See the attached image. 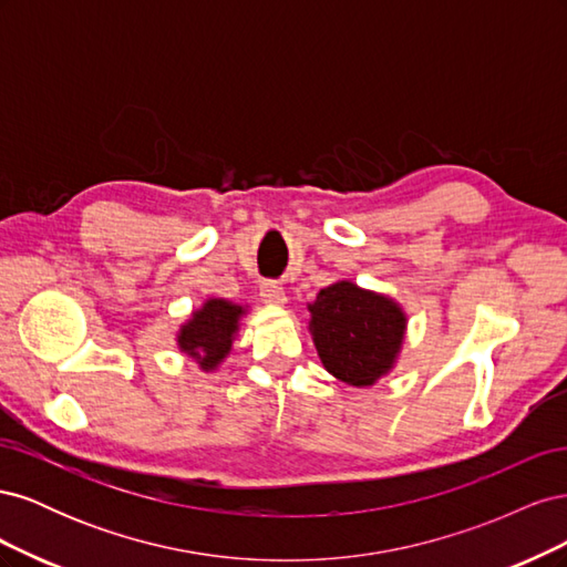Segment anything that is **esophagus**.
<instances>
[{"mask_svg": "<svg viewBox=\"0 0 567 567\" xmlns=\"http://www.w3.org/2000/svg\"><path fill=\"white\" fill-rule=\"evenodd\" d=\"M260 298H262V302L269 305V307H284V305L288 302L284 286L277 284V281H265L262 288H260Z\"/></svg>", "mask_w": 567, "mask_h": 567, "instance_id": "1", "label": "esophagus"}]
</instances>
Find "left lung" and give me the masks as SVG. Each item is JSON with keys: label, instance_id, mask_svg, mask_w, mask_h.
<instances>
[{"label": "left lung", "instance_id": "obj_1", "mask_svg": "<svg viewBox=\"0 0 567 567\" xmlns=\"http://www.w3.org/2000/svg\"><path fill=\"white\" fill-rule=\"evenodd\" d=\"M307 310L317 354L338 381L371 388L398 367L409 317L394 298L340 279L321 288Z\"/></svg>", "mask_w": 567, "mask_h": 567}]
</instances>
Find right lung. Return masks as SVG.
Masks as SVG:
<instances>
[{
    "mask_svg": "<svg viewBox=\"0 0 567 567\" xmlns=\"http://www.w3.org/2000/svg\"><path fill=\"white\" fill-rule=\"evenodd\" d=\"M248 315V305H238L227 298H205L198 310L177 329V350L192 357L200 371L213 373L234 350V340L241 331V321Z\"/></svg>",
    "mask_w": 567,
    "mask_h": 567,
    "instance_id": "right-lung-1",
    "label": "right lung"
}]
</instances>
